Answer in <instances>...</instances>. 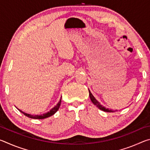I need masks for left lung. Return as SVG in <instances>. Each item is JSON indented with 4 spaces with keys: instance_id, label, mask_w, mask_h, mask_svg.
<instances>
[{
    "instance_id": "left-lung-1",
    "label": "left lung",
    "mask_w": 150,
    "mask_h": 150,
    "mask_svg": "<svg viewBox=\"0 0 150 150\" xmlns=\"http://www.w3.org/2000/svg\"><path fill=\"white\" fill-rule=\"evenodd\" d=\"M88 92H89V96H90L91 100V101H92V103L94 104V105H96L98 108H99L100 110H102L105 112H114V110H112L111 109L109 110L108 108H106L105 107V106H103L102 105H101L96 100V98L94 97V96L92 95V93H91V91L89 90H88Z\"/></svg>"
}]
</instances>
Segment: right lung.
Listing matches in <instances>:
<instances>
[{
	"label": "right lung",
	"instance_id": "obj_1",
	"mask_svg": "<svg viewBox=\"0 0 150 150\" xmlns=\"http://www.w3.org/2000/svg\"><path fill=\"white\" fill-rule=\"evenodd\" d=\"M61 102H62V97H61L60 100L59 101V103L57 104L56 106H55L52 109H51V110L49 112H48L45 113V114H44V115H29V114L25 113V112H22V111H21L20 110H19L21 112L22 114H24L25 116H28V117H29L30 118H33V119H44V118H48V117H50V116H51L54 115V114L58 110V109H59V106L61 105Z\"/></svg>",
	"mask_w": 150,
	"mask_h": 150
}]
</instances>
